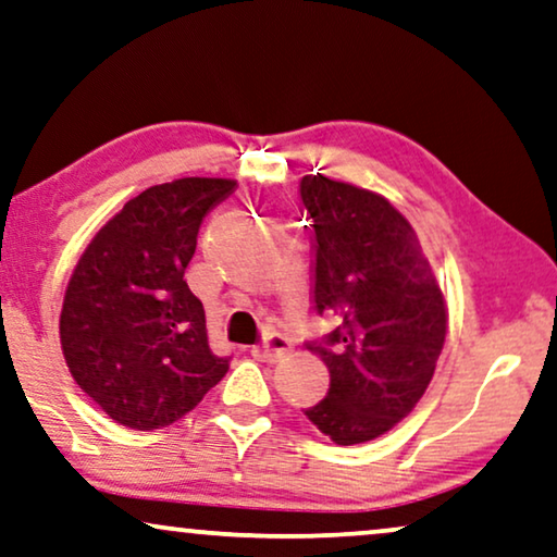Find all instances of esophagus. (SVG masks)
Returning a JSON list of instances; mask_svg holds the SVG:
<instances>
[{
	"mask_svg": "<svg viewBox=\"0 0 557 557\" xmlns=\"http://www.w3.org/2000/svg\"><path fill=\"white\" fill-rule=\"evenodd\" d=\"M288 351H292V342L281 334H271L263 344L251 346V354L261 361H281Z\"/></svg>",
	"mask_w": 557,
	"mask_h": 557,
	"instance_id": "34e87169",
	"label": "esophagus"
}]
</instances>
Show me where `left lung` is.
Wrapping results in <instances>:
<instances>
[{
	"label": "left lung",
	"mask_w": 557,
	"mask_h": 557,
	"mask_svg": "<svg viewBox=\"0 0 557 557\" xmlns=\"http://www.w3.org/2000/svg\"><path fill=\"white\" fill-rule=\"evenodd\" d=\"M313 221V304L342 319L309 349L329 369L306 417L336 445H361L412 412L447 336V304L409 221L379 193L304 175Z\"/></svg>",
	"instance_id": "obj_1"
}]
</instances>
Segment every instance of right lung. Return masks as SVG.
I'll return each instance as SVG.
<instances>
[{
    "instance_id": "obj_1",
    "label": "right lung",
    "mask_w": 557,
    "mask_h": 557,
    "mask_svg": "<svg viewBox=\"0 0 557 557\" xmlns=\"http://www.w3.org/2000/svg\"><path fill=\"white\" fill-rule=\"evenodd\" d=\"M233 188L228 178L152 185L95 233L72 271L60 313L64 361L117 424H173L228 372L183 273L200 223Z\"/></svg>"
}]
</instances>
